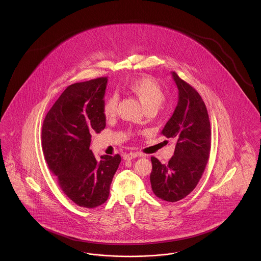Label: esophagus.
Listing matches in <instances>:
<instances>
[{"mask_svg": "<svg viewBox=\"0 0 261 261\" xmlns=\"http://www.w3.org/2000/svg\"><path fill=\"white\" fill-rule=\"evenodd\" d=\"M139 155H141V154H139L137 152H129V153L124 154L123 159H124L125 161H131L133 159H136L137 156H139Z\"/></svg>", "mask_w": 261, "mask_h": 261, "instance_id": "esophagus-1", "label": "esophagus"}]
</instances>
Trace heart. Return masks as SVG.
<instances>
[{
	"mask_svg": "<svg viewBox=\"0 0 261 261\" xmlns=\"http://www.w3.org/2000/svg\"><path fill=\"white\" fill-rule=\"evenodd\" d=\"M128 92L136 96L141 101L144 109L148 111H155L165 100V94L156 82L150 76H143L133 79L127 84ZM118 99L116 96H111L105 100L102 113L107 119H112L116 115Z\"/></svg>",
	"mask_w": 261,
	"mask_h": 261,
	"instance_id": "heart-1",
	"label": "heart"
}]
</instances>
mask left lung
Here are the masks:
<instances>
[{
    "label": "left lung",
    "instance_id": "1",
    "mask_svg": "<svg viewBox=\"0 0 261 261\" xmlns=\"http://www.w3.org/2000/svg\"><path fill=\"white\" fill-rule=\"evenodd\" d=\"M179 91L173 115L162 134L177 141L174 155L167 164L151 156L150 184L160 199L175 202L186 198L196 188L208 162L211 122L204 101L196 89L172 72Z\"/></svg>",
    "mask_w": 261,
    "mask_h": 261
}]
</instances>
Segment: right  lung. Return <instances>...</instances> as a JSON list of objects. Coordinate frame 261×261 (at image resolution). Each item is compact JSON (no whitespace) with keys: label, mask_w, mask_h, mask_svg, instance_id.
<instances>
[{"label":"right lung","mask_w":261,"mask_h":261,"mask_svg":"<svg viewBox=\"0 0 261 261\" xmlns=\"http://www.w3.org/2000/svg\"><path fill=\"white\" fill-rule=\"evenodd\" d=\"M108 77L66 88L47 113L42 126L45 161L66 197L79 206L94 208L110 195L119 154L97 161L90 149L91 134L106 127L102 113Z\"/></svg>","instance_id":"obj_1"}]
</instances>
